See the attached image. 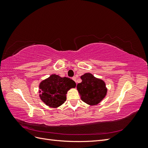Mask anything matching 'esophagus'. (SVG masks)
<instances>
[{
  "mask_svg": "<svg viewBox=\"0 0 148 148\" xmlns=\"http://www.w3.org/2000/svg\"><path fill=\"white\" fill-rule=\"evenodd\" d=\"M72 79H73V80H74V81H75V82H77V78H76L75 77H73L72 78Z\"/></svg>",
  "mask_w": 148,
  "mask_h": 148,
  "instance_id": "34e87169",
  "label": "esophagus"
}]
</instances>
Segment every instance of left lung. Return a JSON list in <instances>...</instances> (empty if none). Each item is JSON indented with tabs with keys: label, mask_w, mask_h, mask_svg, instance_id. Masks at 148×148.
Returning <instances> with one entry per match:
<instances>
[{
	"label": "left lung",
	"mask_w": 148,
	"mask_h": 148,
	"mask_svg": "<svg viewBox=\"0 0 148 148\" xmlns=\"http://www.w3.org/2000/svg\"><path fill=\"white\" fill-rule=\"evenodd\" d=\"M81 79L82 82L77 84V88L82 100L91 106L99 104L107 94L104 82L89 73L82 75Z\"/></svg>",
	"instance_id": "left-lung-1"
}]
</instances>
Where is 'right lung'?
Returning <instances> with one entry per match:
<instances>
[{
    "instance_id": "add662e5",
    "label": "right lung",
    "mask_w": 148,
    "mask_h": 148,
    "mask_svg": "<svg viewBox=\"0 0 148 148\" xmlns=\"http://www.w3.org/2000/svg\"><path fill=\"white\" fill-rule=\"evenodd\" d=\"M75 86L76 83L71 79L52 75L40 83L39 96L47 106L56 108L66 101L67 91Z\"/></svg>"
}]
</instances>
